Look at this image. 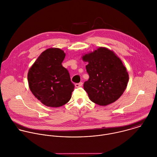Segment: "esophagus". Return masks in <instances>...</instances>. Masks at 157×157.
Returning <instances> with one entry per match:
<instances>
[{
  "instance_id": "obj_1",
  "label": "esophagus",
  "mask_w": 157,
  "mask_h": 157,
  "mask_svg": "<svg viewBox=\"0 0 157 157\" xmlns=\"http://www.w3.org/2000/svg\"><path fill=\"white\" fill-rule=\"evenodd\" d=\"M82 85H83V83H82V82H80V83H75V86L76 88H78V87H81V86H82Z\"/></svg>"
}]
</instances>
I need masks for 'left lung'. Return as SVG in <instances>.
Wrapping results in <instances>:
<instances>
[{
  "instance_id": "1",
  "label": "left lung",
  "mask_w": 157,
  "mask_h": 157,
  "mask_svg": "<svg viewBox=\"0 0 157 157\" xmlns=\"http://www.w3.org/2000/svg\"><path fill=\"white\" fill-rule=\"evenodd\" d=\"M87 62L89 79L83 88L90 99L99 105L116 101L126 88L129 75L121 60L112 50L99 47L82 56Z\"/></svg>"
}]
</instances>
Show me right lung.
I'll use <instances>...</instances> for the list:
<instances>
[{"mask_svg": "<svg viewBox=\"0 0 157 157\" xmlns=\"http://www.w3.org/2000/svg\"><path fill=\"white\" fill-rule=\"evenodd\" d=\"M66 53L58 48L43 52L29 69L28 84L34 96L47 107H58L71 98L74 85L62 63Z\"/></svg>", "mask_w": 157, "mask_h": 157, "instance_id": "obj_1", "label": "right lung"}]
</instances>
